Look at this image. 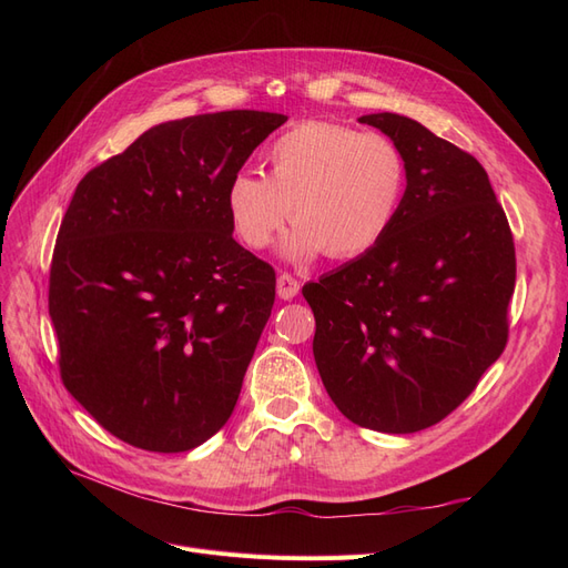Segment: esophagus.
<instances>
[{"label":"esophagus","mask_w":568,"mask_h":568,"mask_svg":"<svg viewBox=\"0 0 568 568\" xmlns=\"http://www.w3.org/2000/svg\"><path fill=\"white\" fill-rule=\"evenodd\" d=\"M298 291H301V282L296 277H291L288 272H282L277 277V296L284 301H291L298 296Z\"/></svg>","instance_id":"34e87169"}]
</instances>
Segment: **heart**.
<instances>
[{
  "mask_svg": "<svg viewBox=\"0 0 568 568\" xmlns=\"http://www.w3.org/2000/svg\"><path fill=\"white\" fill-rule=\"evenodd\" d=\"M265 163L267 178L239 170L227 186L232 227L253 251L267 248L291 215L288 255L346 261L379 244L398 217L407 161L382 132L307 120L267 146Z\"/></svg>",
  "mask_w": 568,
  "mask_h": 568,
  "instance_id": "1",
  "label": "heart"
}]
</instances>
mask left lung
<instances>
[{"mask_svg":"<svg viewBox=\"0 0 568 568\" xmlns=\"http://www.w3.org/2000/svg\"><path fill=\"white\" fill-rule=\"evenodd\" d=\"M407 161V186L379 244L303 286L313 353L343 417L415 434L469 398L509 336L517 255L488 173L398 113L363 115Z\"/></svg>","mask_w":568,"mask_h":568,"instance_id":"left-lung-1","label":"left lung"}]
</instances>
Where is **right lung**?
I'll return each mask as SVG.
<instances>
[{
	"label": "right lung",
	"instance_id": "add662e5",
	"mask_svg": "<svg viewBox=\"0 0 568 568\" xmlns=\"http://www.w3.org/2000/svg\"><path fill=\"white\" fill-rule=\"evenodd\" d=\"M284 123L267 111L161 123L92 168L61 220L49 270L61 379L134 448L192 450L232 417L277 277L234 242L227 186Z\"/></svg>",
	"mask_w": 568,
	"mask_h": 568
}]
</instances>
